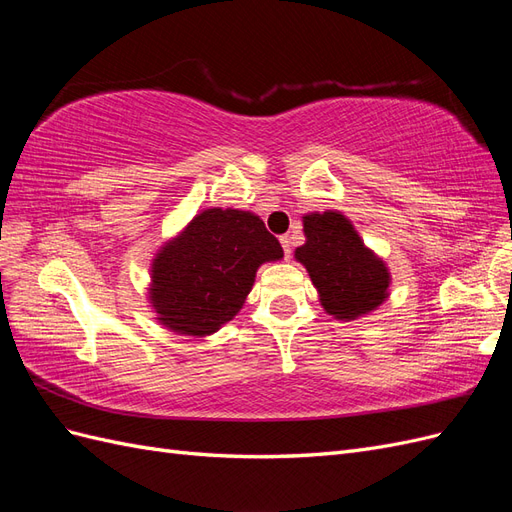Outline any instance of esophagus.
<instances>
[{"mask_svg": "<svg viewBox=\"0 0 512 512\" xmlns=\"http://www.w3.org/2000/svg\"><path fill=\"white\" fill-rule=\"evenodd\" d=\"M280 243H282V247H284L286 258H290V254H292V237H290V235H284V237H280Z\"/></svg>", "mask_w": 512, "mask_h": 512, "instance_id": "1", "label": "esophagus"}]
</instances>
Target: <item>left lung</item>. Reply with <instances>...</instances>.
Instances as JSON below:
<instances>
[{"instance_id":"left-lung-1","label":"left lung","mask_w":512,"mask_h":512,"mask_svg":"<svg viewBox=\"0 0 512 512\" xmlns=\"http://www.w3.org/2000/svg\"><path fill=\"white\" fill-rule=\"evenodd\" d=\"M305 243L294 260L307 269L324 312L337 320L363 318L389 299L391 271L367 247L342 211L303 215Z\"/></svg>"}]
</instances>
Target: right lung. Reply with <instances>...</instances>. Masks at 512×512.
<instances>
[{"mask_svg": "<svg viewBox=\"0 0 512 512\" xmlns=\"http://www.w3.org/2000/svg\"><path fill=\"white\" fill-rule=\"evenodd\" d=\"M282 258L256 213L205 209L153 256L147 301L164 329L207 337L241 312L260 265Z\"/></svg>", "mask_w": 512, "mask_h": 512, "instance_id": "right-lung-1", "label": "right lung"}]
</instances>
